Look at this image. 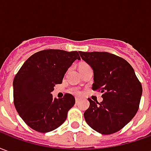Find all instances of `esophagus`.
Masks as SVG:
<instances>
[{
  "label": "esophagus",
  "instance_id": "esophagus-1",
  "mask_svg": "<svg viewBox=\"0 0 151 151\" xmlns=\"http://www.w3.org/2000/svg\"><path fill=\"white\" fill-rule=\"evenodd\" d=\"M79 101H80V99H79V98H76L75 99V102L77 103V104H78Z\"/></svg>",
  "mask_w": 151,
  "mask_h": 151
}]
</instances>
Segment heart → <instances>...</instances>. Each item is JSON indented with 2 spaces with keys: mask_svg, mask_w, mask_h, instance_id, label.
I'll return each instance as SVG.
<instances>
[{
  "mask_svg": "<svg viewBox=\"0 0 151 151\" xmlns=\"http://www.w3.org/2000/svg\"><path fill=\"white\" fill-rule=\"evenodd\" d=\"M88 65L87 64H86V63H82V64H81L80 65V67H79V69H81V68H85V67H88ZM73 92L74 93V94H76V95H80L81 94V92H80V91H79L78 89H73Z\"/></svg>",
  "mask_w": 151,
  "mask_h": 151,
  "instance_id": "b5f03b06",
  "label": "heart"
}]
</instances>
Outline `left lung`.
<instances>
[{
    "instance_id": "obj_1",
    "label": "left lung",
    "mask_w": 151,
    "mask_h": 151,
    "mask_svg": "<svg viewBox=\"0 0 151 151\" xmlns=\"http://www.w3.org/2000/svg\"><path fill=\"white\" fill-rule=\"evenodd\" d=\"M94 71L93 91L103 93V101L88 99L86 123L102 134L116 133L133 119L142 94V84L129 63L106 52H79Z\"/></svg>"
}]
</instances>
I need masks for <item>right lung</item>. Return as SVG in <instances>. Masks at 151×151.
Listing matches in <instances>:
<instances>
[{
	"mask_svg": "<svg viewBox=\"0 0 151 151\" xmlns=\"http://www.w3.org/2000/svg\"><path fill=\"white\" fill-rule=\"evenodd\" d=\"M79 52L47 49L40 51L28 58L15 75L14 104L22 120L32 129L47 133L60 126L67 113L75 104V99L65 94L61 99L53 98L56 84L62 82L65 73Z\"/></svg>",
	"mask_w": 151,
	"mask_h": 151,
	"instance_id": "obj_1",
	"label": "right lung"
}]
</instances>
